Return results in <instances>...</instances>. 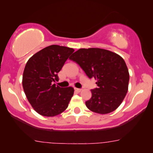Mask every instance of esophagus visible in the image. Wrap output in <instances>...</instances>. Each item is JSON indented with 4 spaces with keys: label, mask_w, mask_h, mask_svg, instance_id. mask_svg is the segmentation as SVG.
I'll return each mask as SVG.
<instances>
[{
    "label": "esophagus",
    "mask_w": 153,
    "mask_h": 153,
    "mask_svg": "<svg viewBox=\"0 0 153 153\" xmlns=\"http://www.w3.org/2000/svg\"><path fill=\"white\" fill-rule=\"evenodd\" d=\"M75 91L76 92H78V93H80V92L82 90L80 89V88H75Z\"/></svg>",
    "instance_id": "34e87169"
}]
</instances>
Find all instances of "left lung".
Segmentation results:
<instances>
[{"instance_id":"1","label":"left lung","mask_w":153,"mask_h":153,"mask_svg":"<svg viewBox=\"0 0 153 153\" xmlns=\"http://www.w3.org/2000/svg\"><path fill=\"white\" fill-rule=\"evenodd\" d=\"M78 64L89 78L97 80V88L91 90L87 108L99 114L116 110L128 90L129 72L122 57L108 50L81 48L70 58Z\"/></svg>"}]
</instances>
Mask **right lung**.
Masks as SVG:
<instances>
[{
    "label": "right lung",
    "mask_w": 153,
    "mask_h": 153,
    "mask_svg": "<svg viewBox=\"0 0 153 153\" xmlns=\"http://www.w3.org/2000/svg\"><path fill=\"white\" fill-rule=\"evenodd\" d=\"M74 49L58 45L48 46L27 60L23 75V88L27 100L40 115H58L68 106L74 93L72 87L60 88L53 82Z\"/></svg>",
    "instance_id": "add662e5"
}]
</instances>
